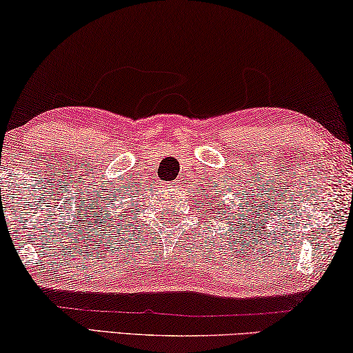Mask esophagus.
<instances>
[{
  "label": "esophagus",
  "mask_w": 353,
  "mask_h": 353,
  "mask_svg": "<svg viewBox=\"0 0 353 353\" xmlns=\"http://www.w3.org/2000/svg\"><path fill=\"white\" fill-rule=\"evenodd\" d=\"M172 188H178V184H176V186H175V184H173V186Z\"/></svg>",
  "instance_id": "obj_1"
}]
</instances>
